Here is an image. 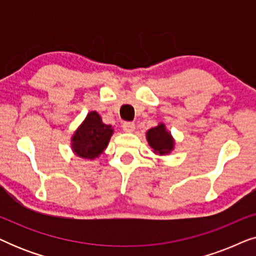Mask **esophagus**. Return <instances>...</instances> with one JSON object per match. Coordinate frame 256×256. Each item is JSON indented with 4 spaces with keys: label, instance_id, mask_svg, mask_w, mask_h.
Instances as JSON below:
<instances>
[{
    "label": "esophagus",
    "instance_id": "esophagus-1",
    "mask_svg": "<svg viewBox=\"0 0 256 256\" xmlns=\"http://www.w3.org/2000/svg\"><path fill=\"white\" fill-rule=\"evenodd\" d=\"M122 128L126 132H132L135 130V124L134 122H124Z\"/></svg>",
    "mask_w": 256,
    "mask_h": 256
}]
</instances>
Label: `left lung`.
I'll return each instance as SVG.
<instances>
[{"mask_svg": "<svg viewBox=\"0 0 256 256\" xmlns=\"http://www.w3.org/2000/svg\"><path fill=\"white\" fill-rule=\"evenodd\" d=\"M146 140L154 152L158 155H166L174 150V141L170 132L166 130L164 124H160L157 127L149 129L146 132Z\"/></svg>", "mask_w": 256, "mask_h": 256, "instance_id": "1", "label": "left lung"}]
</instances>
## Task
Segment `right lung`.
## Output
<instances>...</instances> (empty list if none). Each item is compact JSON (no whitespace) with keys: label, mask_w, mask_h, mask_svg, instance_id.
I'll list each match as a JSON object with an SVG mask.
<instances>
[{"label":"right lung","mask_w":256,"mask_h":256,"mask_svg":"<svg viewBox=\"0 0 256 256\" xmlns=\"http://www.w3.org/2000/svg\"><path fill=\"white\" fill-rule=\"evenodd\" d=\"M113 132L112 126L104 124L96 112H90L72 136L73 152L86 160L96 158L107 148Z\"/></svg>","instance_id":"obj_1"}]
</instances>
